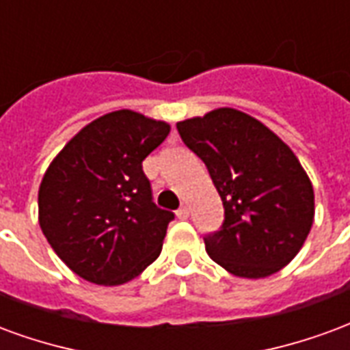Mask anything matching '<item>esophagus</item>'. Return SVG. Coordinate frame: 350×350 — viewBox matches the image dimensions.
Listing matches in <instances>:
<instances>
[{"label":"esophagus","mask_w":350,"mask_h":350,"mask_svg":"<svg viewBox=\"0 0 350 350\" xmlns=\"http://www.w3.org/2000/svg\"><path fill=\"white\" fill-rule=\"evenodd\" d=\"M176 215H178V219H187V217H189V208H187V206H182V208L176 212Z\"/></svg>","instance_id":"1"}]
</instances>
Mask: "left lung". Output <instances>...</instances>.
<instances>
[{
	"mask_svg": "<svg viewBox=\"0 0 350 350\" xmlns=\"http://www.w3.org/2000/svg\"><path fill=\"white\" fill-rule=\"evenodd\" d=\"M183 144L202 159L225 208L206 251L238 278L258 279L291 262L306 242L315 195L291 148L234 108L176 123Z\"/></svg>",
	"mask_w": 350,
	"mask_h": 350,
	"instance_id": "obj_1",
	"label": "left lung"
}]
</instances>
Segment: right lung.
I'll return each instance as SVG.
<instances>
[{"instance_id": "right-lung-1", "label": "right lung", "mask_w": 350, "mask_h": 350, "mask_svg": "<svg viewBox=\"0 0 350 350\" xmlns=\"http://www.w3.org/2000/svg\"><path fill=\"white\" fill-rule=\"evenodd\" d=\"M170 125L133 110L71 138L39 187V225L56 255L95 285H122L159 257L174 213L153 202L142 161Z\"/></svg>"}]
</instances>
